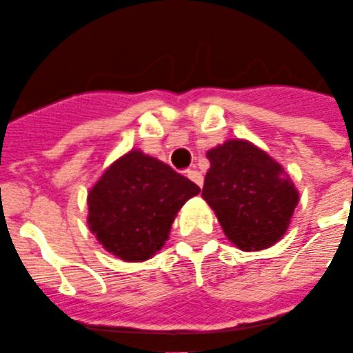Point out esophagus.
Wrapping results in <instances>:
<instances>
[{"mask_svg": "<svg viewBox=\"0 0 353 353\" xmlns=\"http://www.w3.org/2000/svg\"><path fill=\"white\" fill-rule=\"evenodd\" d=\"M186 176L190 177L191 181H193L194 184H196V186H203V176H201V172H198L196 169H191V170H188L186 172Z\"/></svg>", "mask_w": 353, "mask_h": 353, "instance_id": "34e87169", "label": "esophagus"}]
</instances>
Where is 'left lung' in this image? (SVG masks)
Here are the masks:
<instances>
[{
	"label": "left lung",
	"mask_w": 353,
	"mask_h": 353,
	"mask_svg": "<svg viewBox=\"0 0 353 353\" xmlns=\"http://www.w3.org/2000/svg\"><path fill=\"white\" fill-rule=\"evenodd\" d=\"M210 170L201 196L214 208L225 236L245 252L274 245L285 234L299 193L288 172L248 141L207 152Z\"/></svg>",
	"instance_id": "1"
}]
</instances>
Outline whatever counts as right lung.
<instances>
[{
  "mask_svg": "<svg viewBox=\"0 0 353 353\" xmlns=\"http://www.w3.org/2000/svg\"><path fill=\"white\" fill-rule=\"evenodd\" d=\"M198 193L188 177L136 150L90 191L88 224L107 252L139 262L162 248L176 214Z\"/></svg>",
  "mask_w": 353,
  "mask_h": 353,
  "instance_id": "obj_1",
  "label": "right lung"
}]
</instances>
